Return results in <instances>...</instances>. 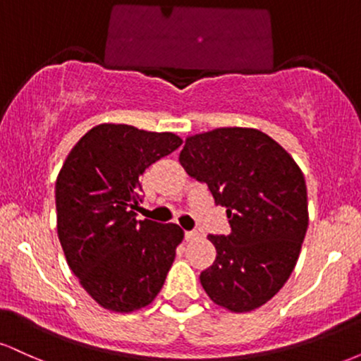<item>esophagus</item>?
I'll return each mask as SVG.
<instances>
[{
	"label": "esophagus",
	"instance_id": "obj_1",
	"mask_svg": "<svg viewBox=\"0 0 361 361\" xmlns=\"http://www.w3.org/2000/svg\"><path fill=\"white\" fill-rule=\"evenodd\" d=\"M200 238V234L197 233V231H186L185 233V239L186 241H195V239Z\"/></svg>",
	"mask_w": 361,
	"mask_h": 361
}]
</instances>
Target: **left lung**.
Returning a JSON list of instances; mask_svg holds the SVG:
<instances>
[{
	"mask_svg": "<svg viewBox=\"0 0 361 361\" xmlns=\"http://www.w3.org/2000/svg\"><path fill=\"white\" fill-rule=\"evenodd\" d=\"M180 163L226 207L229 235H209L217 256L200 273L214 304L250 312L292 275L309 226L304 173L258 128L221 127L186 137Z\"/></svg>",
	"mask_w": 361,
	"mask_h": 361,
	"instance_id": "obj_1",
	"label": "left lung"
}]
</instances>
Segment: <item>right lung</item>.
<instances>
[{"label": "right lung", "instance_id": "add662e5", "mask_svg": "<svg viewBox=\"0 0 361 361\" xmlns=\"http://www.w3.org/2000/svg\"><path fill=\"white\" fill-rule=\"evenodd\" d=\"M173 132L100 123L71 149L56 181L57 235L88 295L111 312L151 304L183 241L176 224L137 221L140 176L181 146Z\"/></svg>", "mask_w": 361, "mask_h": 361}]
</instances>
